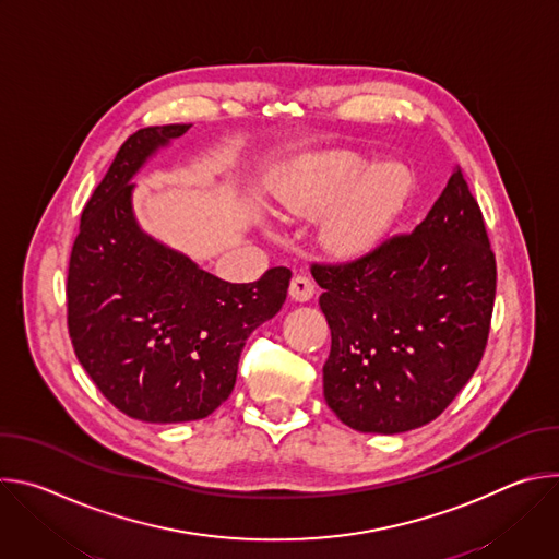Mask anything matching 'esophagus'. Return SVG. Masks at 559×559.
Segmentation results:
<instances>
[{"mask_svg":"<svg viewBox=\"0 0 559 559\" xmlns=\"http://www.w3.org/2000/svg\"><path fill=\"white\" fill-rule=\"evenodd\" d=\"M289 296H292L294 300H309V298L313 296V283H311V278L305 276V274L294 276L292 283H289Z\"/></svg>","mask_w":559,"mask_h":559,"instance_id":"esophagus-1","label":"esophagus"}]
</instances>
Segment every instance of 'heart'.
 <instances>
[{
  "mask_svg": "<svg viewBox=\"0 0 559 559\" xmlns=\"http://www.w3.org/2000/svg\"><path fill=\"white\" fill-rule=\"evenodd\" d=\"M414 190L405 166L386 164L371 173V162L356 152H330L305 170L287 194L294 212H318L338 203L323 225V241L336 254L354 257L371 250L403 212Z\"/></svg>",
  "mask_w": 559,
  "mask_h": 559,
  "instance_id": "b5f03b06",
  "label": "heart"
}]
</instances>
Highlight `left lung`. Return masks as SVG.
<instances>
[{
	"mask_svg": "<svg viewBox=\"0 0 559 559\" xmlns=\"http://www.w3.org/2000/svg\"><path fill=\"white\" fill-rule=\"evenodd\" d=\"M311 274L332 330L330 409L365 433L436 420L480 365L496 302V254L462 170L414 231Z\"/></svg>",
	"mask_w": 559,
	"mask_h": 559,
	"instance_id": "8db88e82",
	"label": "left lung"
}]
</instances>
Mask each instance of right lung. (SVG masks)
Listing matches in <instances>:
<instances>
[{"instance_id":"right-lung-1","label":"right lung","mask_w":559,"mask_h":559,"mask_svg":"<svg viewBox=\"0 0 559 559\" xmlns=\"http://www.w3.org/2000/svg\"><path fill=\"white\" fill-rule=\"evenodd\" d=\"M190 123L130 134L84 205L68 281V334L108 401L143 423L210 416L236 382L250 334L287 298L292 272L227 283L145 236L130 207V179Z\"/></svg>"}]
</instances>
